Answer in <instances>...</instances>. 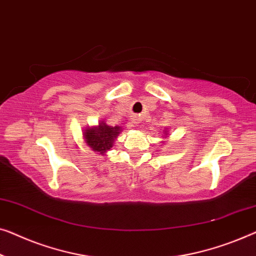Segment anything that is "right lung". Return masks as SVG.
<instances>
[{"instance_id": "add662e5", "label": "right lung", "mask_w": 256, "mask_h": 256, "mask_svg": "<svg viewBox=\"0 0 256 256\" xmlns=\"http://www.w3.org/2000/svg\"><path fill=\"white\" fill-rule=\"evenodd\" d=\"M119 127H108L102 122L98 127L85 130L84 137L92 150L104 154L112 148L113 140L119 134Z\"/></svg>"}]
</instances>
